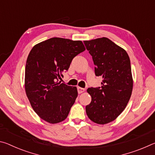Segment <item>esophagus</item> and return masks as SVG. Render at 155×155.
<instances>
[{"mask_svg":"<svg viewBox=\"0 0 155 155\" xmlns=\"http://www.w3.org/2000/svg\"><path fill=\"white\" fill-rule=\"evenodd\" d=\"M77 90H78V94L83 93L84 91H85V89H84V88H82V87H77Z\"/></svg>","mask_w":155,"mask_h":155,"instance_id":"1","label":"esophagus"}]
</instances>
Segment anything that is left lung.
Wrapping results in <instances>:
<instances>
[{"label": "left lung", "mask_w": 155, "mask_h": 155, "mask_svg": "<svg viewBox=\"0 0 155 155\" xmlns=\"http://www.w3.org/2000/svg\"><path fill=\"white\" fill-rule=\"evenodd\" d=\"M92 56L95 74L103 78L101 87L88 88L91 101L86 114L91 121L105 124L124 111L132 94L133 80L127 51L107 38L84 41Z\"/></svg>", "instance_id": "1"}]
</instances>
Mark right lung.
Wrapping results in <instances>:
<instances>
[{
    "label": "right lung",
    "mask_w": 155,
    "mask_h": 155,
    "mask_svg": "<svg viewBox=\"0 0 155 155\" xmlns=\"http://www.w3.org/2000/svg\"><path fill=\"white\" fill-rule=\"evenodd\" d=\"M85 50L80 40L52 38L35 44L25 67V87L39 117L50 124L66 119L77 98V87L59 82L72 59Z\"/></svg>",
    "instance_id": "1"
}]
</instances>
